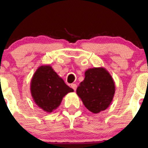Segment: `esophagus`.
<instances>
[{
	"instance_id": "esophagus-1",
	"label": "esophagus",
	"mask_w": 148,
	"mask_h": 148,
	"mask_svg": "<svg viewBox=\"0 0 148 148\" xmlns=\"http://www.w3.org/2000/svg\"><path fill=\"white\" fill-rule=\"evenodd\" d=\"M71 88H72L73 89H74V91H76V89H77V85L75 84H71Z\"/></svg>"
}]
</instances>
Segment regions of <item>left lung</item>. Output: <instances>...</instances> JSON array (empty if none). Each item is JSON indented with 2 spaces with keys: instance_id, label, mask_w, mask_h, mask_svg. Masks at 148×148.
<instances>
[{
  "instance_id": "8db88e82",
  "label": "left lung",
  "mask_w": 148,
  "mask_h": 148,
  "mask_svg": "<svg viewBox=\"0 0 148 148\" xmlns=\"http://www.w3.org/2000/svg\"><path fill=\"white\" fill-rule=\"evenodd\" d=\"M115 93L111 74L104 67L88 69L84 79L77 89V94L87 110L99 113L108 108Z\"/></svg>"
}]
</instances>
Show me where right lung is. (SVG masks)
Here are the masks:
<instances>
[{
  "mask_svg": "<svg viewBox=\"0 0 148 148\" xmlns=\"http://www.w3.org/2000/svg\"><path fill=\"white\" fill-rule=\"evenodd\" d=\"M30 89L36 104L49 113L56 110L65 95L74 92L50 65L37 69L31 79Z\"/></svg>",
  "mask_w": 148,
  "mask_h": 148,
  "instance_id": "right-lung-1",
  "label": "right lung"
}]
</instances>
